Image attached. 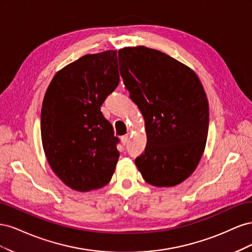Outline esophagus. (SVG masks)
<instances>
[{"label": "esophagus", "instance_id": "obj_1", "mask_svg": "<svg viewBox=\"0 0 252 252\" xmlns=\"http://www.w3.org/2000/svg\"><path fill=\"white\" fill-rule=\"evenodd\" d=\"M128 141H129V138H128V135H123V136H121V142H122V144L125 145L128 143Z\"/></svg>", "mask_w": 252, "mask_h": 252}]
</instances>
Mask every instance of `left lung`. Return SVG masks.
<instances>
[{
    "mask_svg": "<svg viewBox=\"0 0 252 252\" xmlns=\"http://www.w3.org/2000/svg\"><path fill=\"white\" fill-rule=\"evenodd\" d=\"M120 73L145 121L147 145L134 159L148 184L173 187L193 173L208 135L207 95L196 73L145 46L119 50Z\"/></svg>",
    "mask_w": 252,
    "mask_h": 252,
    "instance_id": "obj_1",
    "label": "left lung"
}]
</instances>
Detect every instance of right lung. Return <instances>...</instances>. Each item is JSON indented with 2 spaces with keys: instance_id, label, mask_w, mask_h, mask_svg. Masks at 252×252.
I'll list each match as a JSON object with an SVG mask.
<instances>
[{
  "instance_id": "1",
  "label": "right lung",
  "mask_w": 252,
  "mask_h": 252,
  "mask_svg": "<svg viewBox=\"0 0 252 252\" xmlns=\"http://www.w3.org/2000/svg\"><path fill=\"white\" fill-rule=\"evenodd\" d=\"M117 50L85 55L59 70L41 110L43 149L52 171L80 192L110 182L119 159L118 138L101 112L119 85Z\"/></svg>"
}]
</instances>
